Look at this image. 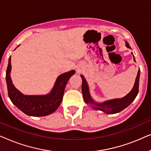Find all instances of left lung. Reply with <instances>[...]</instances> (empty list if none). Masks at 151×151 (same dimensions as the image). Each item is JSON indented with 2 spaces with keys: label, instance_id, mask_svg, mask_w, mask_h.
Here are the masks:
<instances>
[{
  "label": "left lung",
  "instance_id": "obj_1",
  "mask_svg": "<svg viewBox=\"0 0 151 151\" xmlns=\"http://www.w3.org/2000/svg\"><path fill=\"white\" fill-rule=\"evenodd\" d=\"M126 46L128 48L131 49V47L129 43L126 42ZM133 54V53H131ZM134 61H135V58H134ZM139 76H140V70H138L137 77L135 79V82L134 84L133 89L129 93L121 99H114V100H111L106 101L103 103H97L93 100L89 94V90H88V86L87 85L85 79L83 76L81 75V78L82 80V94H83V98L86 104H90L91 106L95 110L102 111L103 112L107 113V114H114V113H119L124 110L125 108L130 105V104L135 100L136 96L138 94L139 91Z\"/></svg>",
  "mask_w": 151,
  "mask_h": 151
}]
</instances>
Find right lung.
<instances>
[{"mask_svg":"<svg viewBox=\"0 0 151 151\" xmlns=\"http://www.w3.org/2000/svg\"><path fill=\"white\" fill-rule=\"evenodd\" d=\"M11 68L10 56L6 71V82L9 98L20 111L26 115L34 117L49 115L58 108L63 101L64 91L68 80L76 73L75 71L72 70L59 76L52 91L46 96H24L12 83L10 77Z\"/></svg>","mask_w":151,"mask_h":151,"instance_id":"1","label":"right lung"}]
</instances>
